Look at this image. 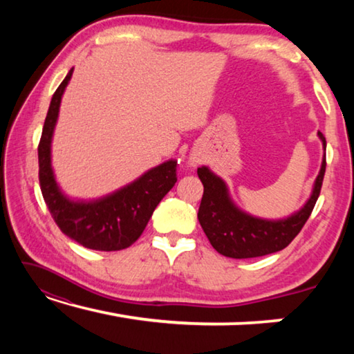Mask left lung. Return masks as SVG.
Here are the masks:
<instances>
[{
  "label": "left lung",
  "instance_id": "8db88e82",
  "mask_svg": "<svg viewBox=\"0 0 354 354\" xmlns=\"http://www.w3.org/2000/svg\"><path fill=\"white\" fill-rule=\"evenodd\" d=\"M319 137L326 149L325 137L322 133ZM325 169L326 159L323 158L313 194L298 212L283 220H263L241 211L230 198L223 179L214 175L207 167H200L196 173L205 192L198 209V220L209 242L220 254L234 259H248L284 250L301 231L313 212L320 195Z\"/></svg>",
  "mask_w": 354,
  "mask_h": 354
}]
</instances>
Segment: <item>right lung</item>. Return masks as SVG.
<instances>
[{
	"instance_id": "right-lung-1",
	"label": "right lung",
	"mask_w": 354,
	"mask_h": 354,
	"mask_svg": "<svg viewBox=\"0 0 354 354\" xmlns=\"http://www.w3.org/2000/svg\"><path fill=\"white\" fill-rule=\"evenodd\" d=\"M73 75L68 71L57 87L48 109L39 143V181L51 217L65 236L82 247L118 251L133 245L145 230L156 206L176 183V160H167L148 170L134 183L93 201H75L65 196L51 167V139L65 87Z\"/></svg>"
}]
</instances>
